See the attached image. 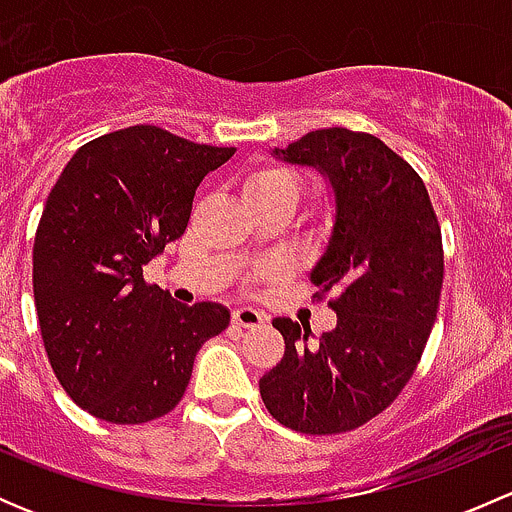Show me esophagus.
Wrapping results in <instances>:
<instances>
[{"label":"esophagus","mask_w":512,"mask_h":512,"mask_svg":"<svg viewBox=\"0 0 512 512\" xmlns=\"http://www.w3.org/2000/svg\"><path fill=\"white\" fill-rule=\"evenodd\" d=\"M265 319L267 317L260 312V309H252V307L232 309V324H237V327H245V329L260 327V324H265Z\"/></svg>","instance_id":"esophagus-1"}]
</instances>
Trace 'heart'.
Listing matches in <instances>:
<instances>
[{"instance_id":"b5f03b06","label":"heart","mask_w":512,"mask_h":512,"mask_svg":"<svg viewBox=\"0 0 512 512\" xmlns=\"http://www.w3.org/2000/svg\"><path fill=\"white\" fill-rule=\"evenodd\" d=\"M242 195H245V203H260V200L272 198H289L297 203L299 183L287 170L262 168L247 175L245 183H242Z\"/></svg>"}]
</instances>
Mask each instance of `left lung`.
<instances>
[{
	"mask_svg": "<svg viewBox=\"0 0 512 512\" xmlns=\"http://www.w3.org/2000/svg\"><path fill=\"white\" fill-rule=\"evenodd\" d=\"M272 156L314 168L329 188L332 230L309 280L337 292V327L309 347V324L277 317L285 356L260 396L292 431H352L401 394L421 359L443 285L441 227L416 170L369 133L319 128Z\"/></svg>",
	"mask_w": 512,
	"mask_h": 512,
	"instance_id": "8db88e82",
	"label": "left lung"
}]
</instances>
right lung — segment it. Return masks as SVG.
I'll use <instances>...</instances> for the list:
<instances>
[{"label":"right lung","mask_w":512,"mask_h":512,"mask_svg":"<svg viewBox=\"0 0 512 512\" xmlns=\"http://www.w3.org/2000/svg\"><path fill=\"white\" fill-rule=\"evenodd\" d=\"M235 148L131 126L66 163L34 237V304L51 369L91 416L146 423L185 394L198 349L230 324L218 302L178 304L143 265L178 240L198 185Z\"/></svg>","instance_id":"obj_1"}]
</instances>
